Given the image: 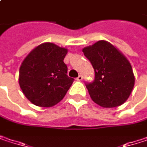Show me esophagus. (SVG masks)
Instances as JSON below:
<instances>
[{
  "label": "esophagus",
  "mask_w": 147,
  "mask_h": 147,
  "mask_svg": "<svg viewBox=\"0 0 147 147\" xmlns=\"http://www.w3.org/2000/svg\"><path fill=\"white\" fill-rule=\"evenodd\" d=\"M82 76H81V75H79L77 77H76V81H78V82H80V81H82Z\"/></svg>",
  "instance_id": "esophagus-1"
}]
</instances>
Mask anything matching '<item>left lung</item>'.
<instances>
[{"label":"left lung","instance_id":"8db88e82","mask_svg":"<svg viewBox=\"0 0 147 147\" xmlns=\"http://www.w3.org/2000/svg\"><path fill=\"white\" fill-rule=\"evenodd\" d=\"M82 52L94 69V81L86 84L93 101L104 108L123 105L134 86V75L128 59L104 40L84 47Z\"/></svg>","mask_w":147,"mask_h":147}]
</instances>
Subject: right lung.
I'll use <instances>...</instances> for the list:
<instances>
[{"label": "right lung", "mask_w": 147, "mask_h": 147, "mask_svg": "<svg viewBox=\"0 0 147 147\" xmlns=\"http://www.w3.org/2000/svg\"><path fill=\"white\" fill-rule=\"evenodd\" d=\"M67 48L52 42L35 47L23 60L18 83L25 97L35 105L51 107L61 101L74 79L67 76L64 59Z\"/></svg>", "instance_id": "obj_1"}]
</instances>
